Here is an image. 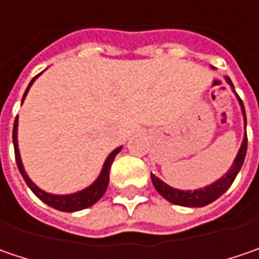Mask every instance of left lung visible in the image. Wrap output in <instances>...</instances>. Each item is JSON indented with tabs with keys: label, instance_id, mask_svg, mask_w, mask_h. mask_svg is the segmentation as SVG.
I'll return each mask as SVG.
<instances>
[{
	"label": "left lung",
	"instance_id": "obj_1",
	"mask_svg": "<svg viewBox=\"0 0 259 259\" xmlns=\"http://www.w3.org/2000/svg\"><path fill=\"white\" fill-rule=\"evenodd\" d=\"M226 81L233 88V84H232L231 79L226 78ZM239 103H241L242 106L245 127H246V114H245V108H243L241 98H239ZM246 148H248V136H246V132H245V138H243V142H242L241 149L238 152V156H236L235 162L231 166V169L228 171V174L223 175L214 184H210V186L204 187V188L194 190V191H181V190H177V188L166 186L165 183H162L159 178H156L153 174H151L152 183H153V186L156 188V191L165 200H168V201H171L174 204L186 206V207H203V206H207L211 201L218 200L223 193H226V190L232 186V183L235 181L236 175H238L239 169H241L242 165H243L245 155H246Z\"/></svg>",
	"mask_w": 259,
	"mask_h": 259
}]
</instances>
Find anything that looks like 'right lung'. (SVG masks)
<instances>
[{
    "label": "right lung",
    "instance_id": "right-lung-1",
    "mask_svg": "<svg viewBox=\"0 0 259 259\" xmlns=\"http://www.w3.org/2000/svg\"><path fill=\"white\" fill-rule=\"evenodd\" d=\"M37 76H39V75H36V76L30 81L27 90H26V93H24V96H23V100H24V97H26V94L28 93V88L31 87V84L34 82V79H36ZM17 124H18V121H17V117H16L14 127H13V143H14V153H16V162H17L18 171L21 172L23 178H24V181H26V184L30 187V190H31L36 196L39 197L43 203H46L48 206L56 208V210H61V211H78V210H82V208H87V207H90V206H93V204H96L97 201L103 197V194H104V193H106V190H107L108 180H110V168H111V163H113V161H114L116 155H117L118 152H120V149H121V146L117 148V149H114V151L108 155V158L106 159V162H104V166H103L101 174H100V177L97 178V181L93 184V186H90L88 188H85V190H82V191H79V193H75V194H68V196H55V194H48V193L41 191L39 187H36L33 183H31V180H30V178L27 177V174L24 172L23 163H21V159H20V153H18Z\"/></svg>",
    "mask_w": 259,
    "mask_h": 259
}]
</instances>
